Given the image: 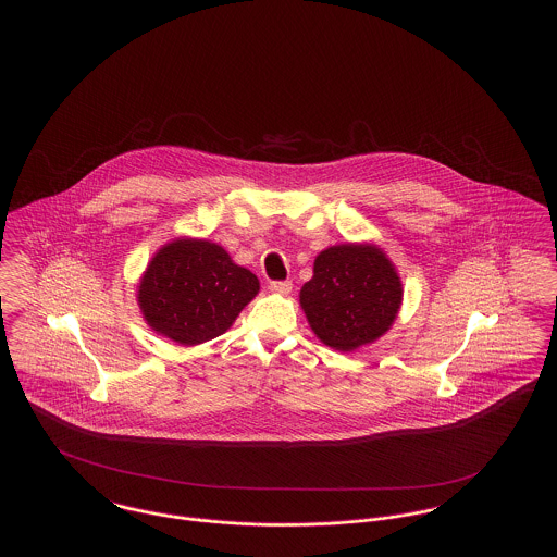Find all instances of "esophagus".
<instances>
[{
  "mask_svg": "<svg viewBox=\"0 0 557 557\" xmlns=\"http://www.w3.org/2000/svg\"><path fill=\"white\" fill-rule=\"evenodd\" d=\"M269 290L275 292V294H290L292 292V282H271L269 284Z\"/></svg>",
  "mask_w": 557,
  "mask_h": 557,
  "instance_id": "obj_1",
  "label": "esophagus"
}]
</instances>
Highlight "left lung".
I'll return each instance as SVG.
<instances>
[{"label":"left lung","instance_id":"left-lung-1","mask_svg":"<svg viewBox=\"0 0 557 557\" xmlns=\"http://www.w3.org/2000/svg\"><path fill=\"white\" fill-rule=\"evenodd\" d=\"M403 284L373 244H338L319 252L300 307L323 345L355 350L384 336L397 319Z\"/></svg>","mask_w":557,"mask_h":557}]
</instances>
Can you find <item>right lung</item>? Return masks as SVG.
Wrapping results in <instances>:
<instances>
[{"label":"right lung","mask_w":557,"mask_h":557,"mask_svg":"<svg viewBox=\"0 0 557 557\" xmlns=\"http://www.w3.org/2000/svg\"><path fill=\"white\" fill-rule=\"evenodd\" d=\"M257 294V275L236 265L219 244L180 238L148 263L137 302L157 334L194 346L227 332Z\"/></svg>","instance_id":"right-lung-1"}]
</instances>
